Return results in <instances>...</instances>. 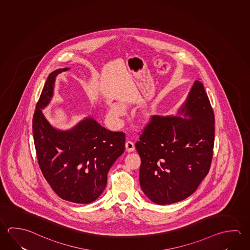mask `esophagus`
I'll use <instances>...</instances> for the list:
<instances>
[{
    "instance_id": "esophagus-1",
    "label": "esophagus",
    "mask_w": 250,
    "mask_h": 250,
    "mask_svg": "<svg viewBox=\"0 0 250 250\" xmlns=\"http://www.w3.org/2000/svg\"><path fill=\"white\" fill-rule=\"evenodd\" d=\"M134 147H135V146H134L133 141L127 140L126 142H125V148H126L127 151L128 152H131V151L134 150Z\"/></svg>"
}]
</instances>
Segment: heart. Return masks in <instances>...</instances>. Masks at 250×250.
Listing matches in <instances>:
<instances>
[{"label":"heart","instance_id":"b5f03b06","mask_svg":"<svg viewBox=\"0 0 250 250\" xmlns=\"http://www.w3.org/2000/svg\"><path fill=\"white\" fill-rule=\"evenodd\" d=\"M120 111H121L120 108H119V107H116V108L113 109V114L119 115V113H120Z\"/></svg>","mask_w":250,"mask_h":250}]
</instances>
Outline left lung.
<instances>
[{
  "instance_id": "8db88e82",
  "label": "left lung",
  "mask_w": 250,
  "mask_h": 250,
  "mask_svg": "<svg viewBox=\"0 0 250 250\" xmlns=\"http://www.w3.org/2000/svg\"><path fill=\"white\" fill-rule=\"evenodd\" d=\"M179 113L189 119L152 116L135 144L141 159L140 187L162 206L195 192L212 160L214 113L201 82L194 83Z\"/></svg>"
}]
</instances>
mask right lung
<instances>
[{"instance_id": "obj_1", "label": "right lung", "mask_w": 250, "mask_h": 250, "mask_svg": "<svg viewBox=\"0 0 250 250\" xmlns=\"http://www.w3.org/2000/svg\"><path fill=\"white\" fill-rule=\"evenodd\" d=\"M54 71L47 77L32 119L33 138L40 169L54 192L62 199L89 204L101 195L108 171L124 153L125 134L111 131L88 118L69 131H59L40 109L53 97Z\"/></svg>"}]
</instances>
